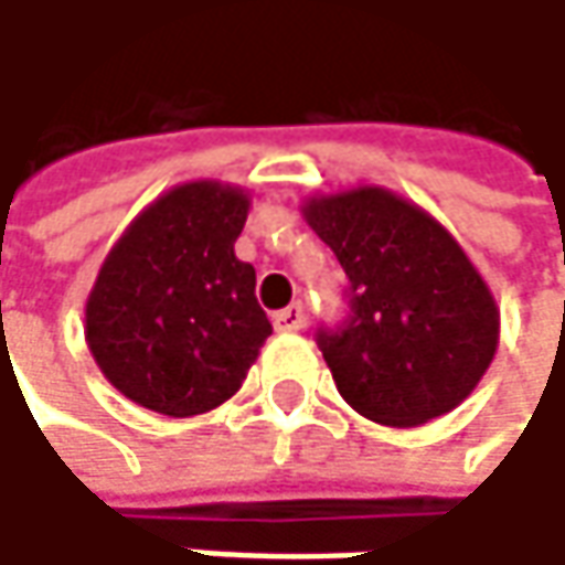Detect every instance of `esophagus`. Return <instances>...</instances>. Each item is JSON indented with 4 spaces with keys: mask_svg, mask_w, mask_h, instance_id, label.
Returning a JSON list of instances; mask_svg holds the SVG:
<instances>
[{
    "mask_svg": "<svg viewBox=\"0 0 565 565\" xmlns=\"http://www.w3.org/2000/svg\"><path fill=\"white\" fill-rule=\"evenodd\" d=\"M303 320H307L303 303H290V307H284V310L275 313V327H278L281 333H294V330H300V327H303Z\"/></svg>",
    "mask_w": 565,
    "mask_h": 565,
    "instance_id": "obj_1",
    "label": "esophagus"
}]
</instances>
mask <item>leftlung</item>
<instances>
[{
  "label": "left lung",
  "mask_w": 565,
  "mask_h": 565,
  "mask_svg": "<svg viewBox=\"0 0 565 565\" xmlns=\"http://www.w3.org/2000/svg\"><path fill=\"white\" fill-rule=\"evenodd\" d=\"M303 218L350 281L347 320L317 330L340 395L398 428L461 405L498 353L501 310L451 232L380 185L307 199Z\"/></svg>",
  "instance_id": "1"
}]
</instances>
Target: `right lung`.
Masks as SVG:
<instances>
[{"mask_svg":"<svg viewBox=\"0 0 565 565\" xmlns=\"http://www.w3.org/2000/svg\"><path fill=\"white\" fill-rule=\"evenodd\" d=\"M248 195L212 179L147 205L90 287L84 337L114 390L189 418L242 390L271 337L255 268L235 258Z\"/></svg>","mask_w":565,"mask_h":565,"instance_id":"add662e5","label":"right lung"}]
</instances>
